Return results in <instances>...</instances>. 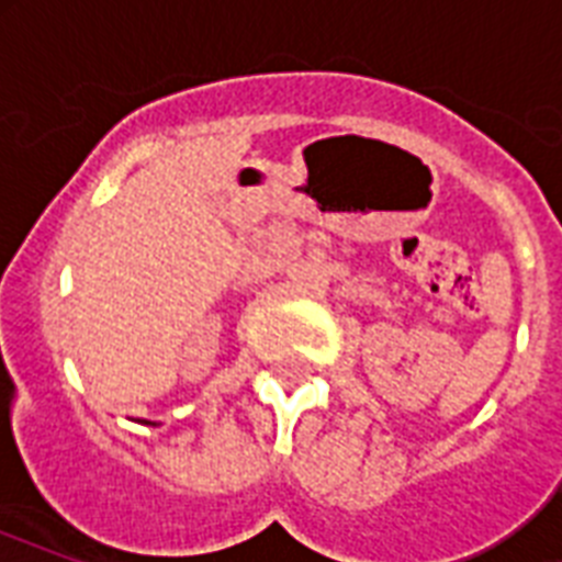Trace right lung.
<instances>
[{"instance_id":"add662e5","label":"right lung","mask_w":562,"mask_h":562,"mask_svg":"<svg viewBox=\"0 0 562 562\" xmlns=\"http://www.w3.org/2000/svg\"><path fill=\"white\" fill-rule=\"evenodd\" d=\"M145 426H157V423H148V419H145Z\"/></svg>"}]
</instances>
